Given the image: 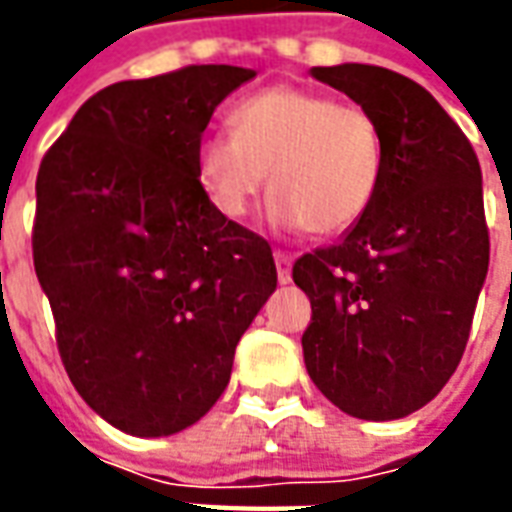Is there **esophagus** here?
Returning a JSON list of instances; mask_svg holds the SVG:
<instances>
[{
    "instance_id": "34e87169",
    "label": "esophagus",
    "mask_w": 512,
    "mask_h": 512,
    "mask_svg": "<svg viewBox=\"0 0 512 512\" xmlns=\"http://www.w3.org/2000/svg\"><path fill=\"white\" fill-rule=\"evenodd\" d=\"M274 260H277L279 285H288L290 282V255L288 252H274Z\"/></svg>"
}]
</instances>
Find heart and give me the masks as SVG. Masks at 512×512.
Instances as JSON below:
<instances>
[{
    "mask_svg": "<svg viewBox=\"0 0 512 512\" xmlns=\"http://www.w3.org/2000/svg\"><path fill=\"white\" fill-rule=\"evenodd\" d=\"M230 128L197 145L202 186L222 216L244 219L268 180V219L282 230L332 238L365 219L384 172V134L365 106L279 84L238 101Z\"/></svg>",
    "mask_w": 512,
    "mask_h": 512,
    "instance_id": "b5f03b06",
    "label": "heart"
}]
</instances>
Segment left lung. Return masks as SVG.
<instances>
[{
	"instance_id": "obj_1",
	"label": "left lung",
	"mask_w": 512,
	"mask_h": 512,
	"mask_svg": "<svg viewBox=\"0 0 512 512\" xmlns=\"http://www.w3.org/2000/svg\"><path fill=\"white\" fill-rule=\"evenodd\" d=\"M312 76L373 112L384 172L365 219L293 263L312 304L304 365L345 414L408 417L455 373L488 274L480 161L439 101L406 76L359 62Z\"/></svg>"
}]
</instances>
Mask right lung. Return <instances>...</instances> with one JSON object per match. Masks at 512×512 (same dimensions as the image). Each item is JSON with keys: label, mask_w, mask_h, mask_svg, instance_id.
Returning a JSON list of instances; mask_svg holds the SVG:
<instances>
[{"label": "right lung", "mask_w": 512, "mask_h": 512, "mask_svg": "<svg viewBox=\"0 0 512 512\" xmlns=\"http://www.w3.org/2000/svg\"><path fill=\"white\" fill-rule=\"evenodd\" d=\"M255 71L189 65L84 101L38 169L32 257L71 384L131 436H172L222 397L277 288L271 246L216 211L197 145Z\"/></svg>", "instance_id": "add662e5"}]
</instances>
